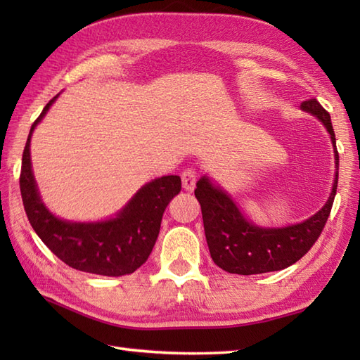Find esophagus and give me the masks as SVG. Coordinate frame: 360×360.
<instances>
[{
  "label": "esophagus",
  "mask_w": 360,
  "mask_h": 360,
  "mask_svg": "<svg viewBox=\"0 0 360 360\" xmlns=\"http://www.w3.org/2000/svg\"><path fill=\"white\" fill-rule=\"evenodd\" d=\"M181 179L184 190H187V192H193V188L196 186V172L192 170V168H187V170L182 172Z\"/></svg>",
  "instance_id": "esophagus-1"
}]
</instances>
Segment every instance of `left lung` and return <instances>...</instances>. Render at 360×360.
Segmentation results:
<instances>
[{
    "instance_id": "1",
    "label": "left lung",
    "mask_w": 360,
    "mask_h": 360,
    "mask_svg": "<svg viewBox=\"0 0 360 360\" xmlns=\"http://www.w3.org/2000/svg\"><path fill=\"white\" fill-rule=\"evenodd\" d=\"M300 108L322 120L334 145L335 178L333 190L326 204L316 215L303 223L288 227H258L243 217L231 196L213 186L207 176L196 182L195 196L201 204L210 257L213 263L226 272L254 275L285 269L307 254L323 231L338 192L339 153L335 148V134L330 112L316 98L302 102Z\"/></svg>"
}]
</instances>
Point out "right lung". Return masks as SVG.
<instances>
[{
  "mask_svg": "<svg viewBox=\"0 0 360 360\" xmlns=\"http://www.w3.org/2000/svg\"><path fill=\"white\" fill-rule=\"evenodd\" d=\"M44 106L30 127L22 151L20 190L30 226L63 263L77 271L120 277L133 274L147 262L158 240L164 210L181 192L179 176H162L145 184L116 218L101 223H71L46 209L30 164V136L53 101Z\"/></svg>",
  "mask_w": 360,
  "mask_h": 360,
  "instance_id": "1",
  "label": "right lung"
}]
</instances>
